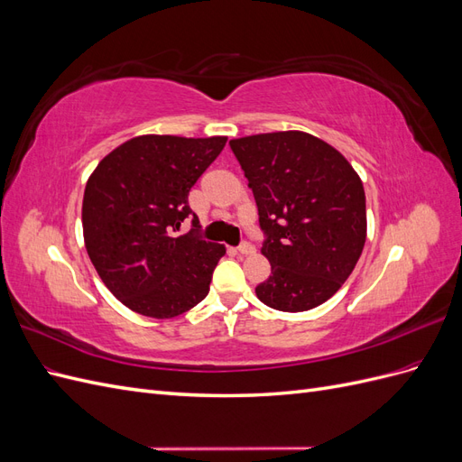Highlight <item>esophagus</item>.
Wrapping results in <instances>:
<instances>
[{"instance_id": "34e87169", "label": "esophagus", "mask_w": 462, "mask_h": 462, "mask_svg": "<svg viewBox=\"0 0 462 462\" xmlns=\"http://www.w3.org/2000/svg\"><path fill=\"white\" fill-rule=\"evenodd\" d=\"M236 250H239V253H241V254H245V256H248V254H254V246L250 245V243H241V245H239V248H236Z\"/></svg>"}]
</instances>
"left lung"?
<instances>
[{
	"label": "left lung",
	"mask_w": 462,
	"mask_h": 462,
	"mask_svg": "<svg viewBox=\"0 0 462 462\" xmlns=\"http://www.w3.org/2000/svg\"><path fill=\"white\" fill-rule=\"evenodd\" d=\"M265 235L272 275L256 287L270 309L304 312L341 289L366 243V197L341 152L302 131L233 138Z\"/></svg>",
	"instance_id": "left-lung-1"
}]
</instances>
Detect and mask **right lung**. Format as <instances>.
I'll return each instance as SVG.
<instances>
[{
  "instance_id": "add662e5",
  "label": "right lung",
  "mask_w": 462,
  "mask_h": 462,
  "mask_svg": "<svg viewBox=\"0 0 462 462\" xmlns=\"http://www.w3.org/2000/svg\"><path fill=\"white\" fill-rule=\"evenodd\" d=\"M227 143V136L143 134L97 163L82 199L87 253L104 285L127 309L148 318H175L197 306L226 246L192 229L175 236L189 216V192Z\"/></svg>"
}]
</instances>
